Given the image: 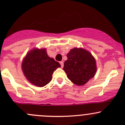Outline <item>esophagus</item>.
Segmentation results:
<instances>
[{
  "label": "esophagus",
  "mask_w": 125,
  "mask_h": 125,
  "mask_svg": "<svg viewBox=\"0 0 125 125\" xmlns=\"http://www.w3.org/2000/svg\"><path fill=\"white\" fill-rule=\"evenodd\" d=\"M60 65H61L62 68L63 67V62H60Z\"/></svg>",
  "instance_id": "esophagus-1"
}]
</instances>
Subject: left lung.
<instances>
[{"instance_id": "8db88e82", "label": "left lung", "mask_w": 125, "mask_h": 125, "mask_svg": "<svg viewBox=\"0 0 125 125\" xmlns=\"http://www.w3.org/2000/svg\"><path fill=\"white\" fill-rule=\"evenodd\" d=\"M63 70L67 77L75 85L83 86L95 75L96 61L90 52L82 48L71 49Z\"/></svg>"}]
</instances>
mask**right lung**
I'll list each match as a JSON object with an SVG mask.
<instances>
[{"instance_id": "obj_1", "label": "right lung", "mask_w": 125, "mask_h": 125, "mask_svg": "<svg viewBox=\"0 0 125 125\" xmlns=\"http://www.w3.org/2000/svg\"><path fill=\"white\" fill-rule=\"evenodd\" d=\"M61 67L60 63L48 56L45 48L30 50L23 58L22 70L24 75L33 85L43 87L52 79L54 71Z\"/></svg>"}]
</instances>
